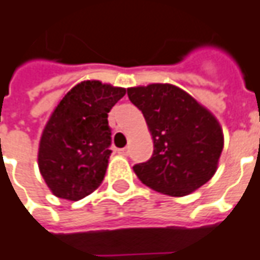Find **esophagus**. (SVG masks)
I'll return each instance as SVG.
<instances>
[{"label": "esophagus", "mask_w": 260, "mask_h": 260, "mask_svg": "<svg viewBox=\"0 0 260 260\" xmlns=\"http://www.w3.org/2000/svg\"><path fill=\"white\" fill-rule=\"evenodd\" d=\"M117 153L121 154V155H127V154H128V150H127V148H119Z\"/></svg>", "instance_id": "obj_1"}]
</instances>
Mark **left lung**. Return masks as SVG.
<instances>
[{"mask_svg":"<svg viewBox=\"0 0 260 260\" xmlns=\"http://www.w3.org/2000/svg\"><path fill=\"white\" fill-rule=\"evenodd\" d=\"M151 132L154 151L146 162L134 164L143 184L171 197H182L215 174L223 148L219 123L187 92L173 85L127 89Z\"/></svg>","mask_w":260,"mask_h":260,"instance_id":"left-lung-1","label":"left lung"}]
</instances>
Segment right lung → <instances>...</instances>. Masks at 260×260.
Here are the masks:
<instances>
[{"instance_id":"obj_1","label":"right lung","mask_w":260,"mask_h":260,"mask_svg":"<svg viewBox=\"0 0 260 260\" xmlns=\"http://www.w3.org/2000/svg\"><path fill=\"white\" fill-rule=\"evenodd\" d=\"M126 89L86 80L60 100L45 126L38 166L53 194L78 201L92 194L106 174L112 154L107 113Z\"/></svg>"}]
</instances>
